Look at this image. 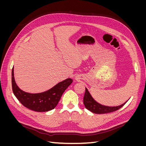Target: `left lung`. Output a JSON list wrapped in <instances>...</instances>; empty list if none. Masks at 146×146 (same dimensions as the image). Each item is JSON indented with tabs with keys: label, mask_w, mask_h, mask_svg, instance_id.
I'll return each instance as SVG.
<instances>
[{
	"label": "left lung",
	"mask_w": 146,
	"mask_h": 146,
	"mask_svg": "<svg viewBox=\"0 0 146 146\" xmlns=\"http://www.w3.org/2000/svg\"><path fill=\"white\" fill-rule=\"evenodd\" d=\"M126 102L123 103L121 105L116 106V107H108V106L101 105L92 98L90 92L88 91L87 88H85V93L83 98V103L86 109L94 113L104 114L115 111L119 108H121L122 107H123Z\"/></svg>",
	"instance_id": "obj_1"
}]
</instances>
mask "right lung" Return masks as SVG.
Here are the masks:
<instances>
[{
    "mask_svg": "<svg viewBox=\"0 0 146 146\" xmlns=\"http://www.w3.org/2000/svg\"><path fill=\"white\" fill-rule=\"evenodd\" d=\"M72 81L71 78H67L46 91L32 94L21 90L16 85L14 77V68L12 69L11 82L13 93L24 107L35 111L46 112L55 108L63 92Z\"/></svg>",
    "mask_w": 146,
    "mask_h": 146,
    "instance_id": "add662e5",
    "label": "right lung"
}]
</instances>
